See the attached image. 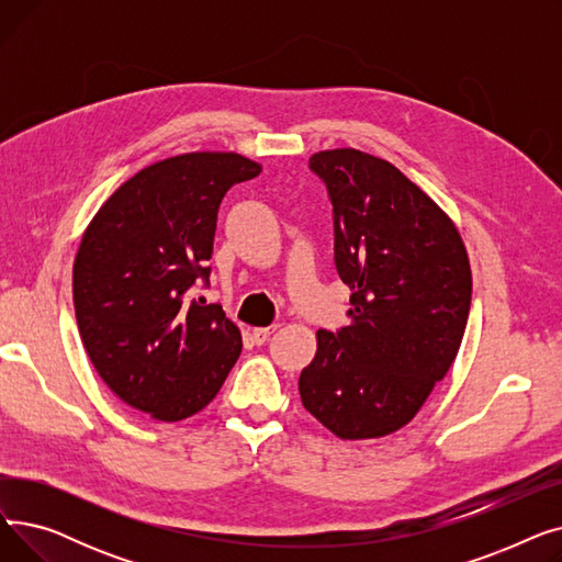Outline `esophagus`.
<instances>
[{"label":"esophagus","instance_id":"34e87169","mask_svg":"<svg viewBox=\"0 0 562 562\" xmlns=\"http://www.w3.org/2000/svg\"><path fill=\"white\" fill-rule=\"evenodd\" d=\"M273 333H276V326H271V328H255V330H252V339H255L257 346H261V344L269 341V337H271Z\"/></svg>","mask_w":562,"mask_h":562}]
</instances>
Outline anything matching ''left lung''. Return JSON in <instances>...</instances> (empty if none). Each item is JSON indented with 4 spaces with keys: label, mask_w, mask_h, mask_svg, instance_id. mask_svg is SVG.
Masks as SVG:
<instances>
[{
    "label": "left lung",
    "mask_w": 562,
    "mask_h": 562,
    "mask_svg": "<svg viewBox=\"0 0 562 562\" xmlns=\"http://www.w3.org/2000/svg\"><path fill=\"white\" fill-rule=\"evenodd\" d=\"M310 170L333 204L350 326L316 333L301 398L341 439L385 437L412 422L458 356L469 257L451 218L390 161L341 147L312 155Z\"/></svg>",
    "instance_id": "1"
}]
</instances>
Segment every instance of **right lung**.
<instances>
[{"label":"right lung","instance_id":"obj_1","mask_svg":"<svg viewBox=\"0 0 562 562\" xmlns=\"http://www.w3.org/2000/svg\"><path fill=\"white\" fill-rule=\"evenodd\" d=\"M261 166L236 153H189L136 172L86 227L72 269L83 348L106 387L157 422L210 405L241 356L210 284L218 206Z\"/></svg>","mask_w":562,"mask_h":562}]
</instances>
